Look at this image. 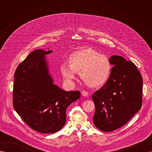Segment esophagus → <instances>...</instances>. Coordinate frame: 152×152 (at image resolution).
Listing matches in <instances>:
<instances>
[{
  "instance_id": "esophagus-1",
  "label": "esophagus",
  "mask_w": 152,
  "mask_h": 152,
  "mask_svg": "<svg viewBox=\"0 0 152 152\" xmlns=\"http://www.w3.org/2000/svg\"><path fill=\"white\" fill-rule=\"evenodd\" d=\"M81 94H82L83 96H84V97H87V96H88V95H89V93L87 92V91H82Z\"/></svg>"
}]
</instances>
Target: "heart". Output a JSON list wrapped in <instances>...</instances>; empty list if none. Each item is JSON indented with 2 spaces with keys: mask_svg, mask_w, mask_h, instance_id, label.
<instances>
[{
  "mask_svg": "<svg viewBox=\"0 0 152 152\" xmlns=\"http://www.w3.org/2000/svg\"><path fill=\"white\" fill-rule=\"evenodd\" d=\"M68 63L69 65L63 64L60 68L64 79L68 83H73L77 73L87 86L98 87L106 83L111 73L108 58L90 48L73 52Z\"/></svg>",
  "mask_w": 152,
  "mask_h": 152,
  "instance_id": "obj_1",
  "label": "heart"
}]
</instances>
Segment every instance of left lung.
Masks as SVG:
<instances>
[{"label":"left lung","mask_w":152,"mask_h":152,"mask_svg":"<svg viewBox=\"0 0 152 152\" xmlns=\"http://www.w3.org/2000/svg\"><path fill=\"white\" fill-rule=\"evenodd\" d=\"M111 68L105 84L95 92L93 122L102 131L111 132L124 126L142 107L143 80L137 67L123 57L109 59Z\"/></svg>","instance_id":"8db88e82"}]
</instances>
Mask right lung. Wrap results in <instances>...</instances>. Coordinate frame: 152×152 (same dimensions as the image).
Here are the masks:
<instances>
[{"label":"right lung","instance_id":"right-lung-1","mask_svg":"<svg viewBox=\"0 0 152 152\" xmlns=\"http://www.w3.org/2000/svg\"><path fill=\"white\" fill-rule=\"evenodd\" d=\"M52 52L37 49L28 55L15 72L14 109L32 129L54 133L66 122V110L80 98V92L65 91L53 84L45 55Z\"/></svg>","mask_w":152,"mask_h":152}]
</instances>
